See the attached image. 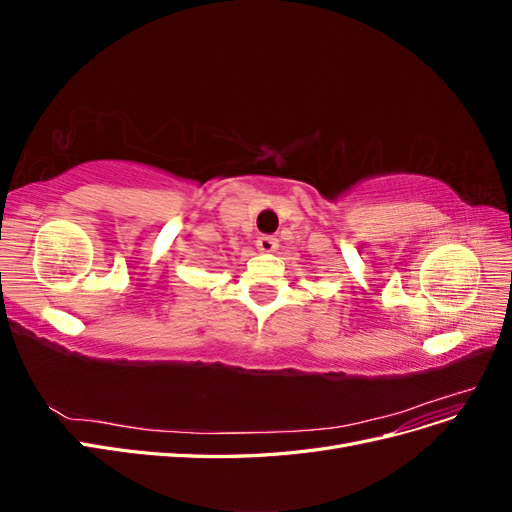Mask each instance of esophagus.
I'll return each instance as SVG.
<instances>
[{"label":"esophagus","mask_w":512,"mask_h":512,"mask_svg":"<svg viewBox=\"0 0 512 512\" xmlns=\"http://www.w3.org/2000/svg\"><path fill=\"white\" fill-rule=\"evenodd\" d=\"M256 245H258V250L260 252H275L277 250V245H280V241H277L273 235H260L258 239H256Z\"/></svg>","instance_id":"esophagus-1"}]
</instances>
